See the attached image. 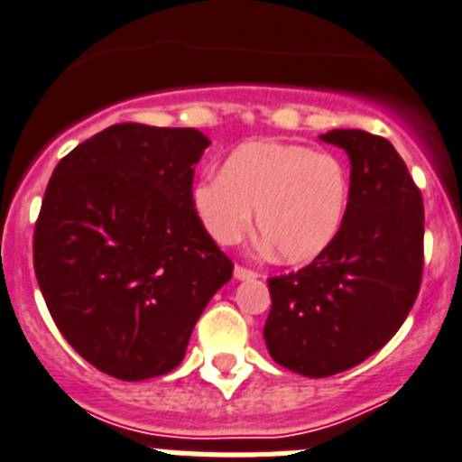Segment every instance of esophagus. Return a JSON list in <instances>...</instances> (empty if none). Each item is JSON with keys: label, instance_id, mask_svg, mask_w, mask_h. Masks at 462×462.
<instances>
[{"label": "esophagus", "instance_id": "esophagus-1", "mask_svg": "<svg viewBox=\"0 0 462 462\" xmlns=\"http://www.w3.org/2000/svg\"><path fill=\"white\" fill-rule=\"evenodd\" d=\"M258 272H254V270H246V267H239V264H236L235 267V279L236 281H254V279H258Z\"/></svg>", "mask_w": 462, "mask_h": 462}]
</instances>
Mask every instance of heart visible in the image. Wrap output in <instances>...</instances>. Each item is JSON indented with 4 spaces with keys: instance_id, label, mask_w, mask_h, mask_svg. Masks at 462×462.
Here are the masks:
<instances>
[{
    "instance_id": "1",
    "label": "heart",
    "mask_w": 462,
    "mask_h": 462,
    "mask_svg": "<svg viewBox=\"0 0 462 462\" xmlns=\"http://www.w3.org/2000/svg\"><path fill=\"white\" fill-rule=\"evenodd\" d=\"M204 230L223 246L258 230L279 260L291 264L320 255L342 230L348 179L330 153L283 142L235 148L223 171L207 174L192 190Z\"/></svg>"
}]
</instances>
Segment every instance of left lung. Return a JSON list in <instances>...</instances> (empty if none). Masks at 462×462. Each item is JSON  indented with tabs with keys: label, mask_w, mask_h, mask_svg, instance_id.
<instances>
[{
	"label": "left lung",
	"mask_w": 462,
	"mask_h": 462,
	"mask_svg": "<svg viewBox=\"0 0 462 462\" xmlns=\"http://www.w3.org/2000/svg\"><path fill=\"white\" fill-rule=\"evenodd\" d=\"M320 142L351 160L346 216L314 263L267 281L263 332L276 363L311 379L379 351L414 307L423 274V198L393 143L365 130H332Z\"/></svg>",
	"instance_id": "left-lung-1"
}]
</instances>
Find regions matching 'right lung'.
Returning <instances> with one entry per match:
<instances>
[{
	"label": "right lung",
	"mask_w": 462,
	"mask_h": 462,
	"mask_svg": "<svg viewBox=\"0 0 462 462\" xmlns=\"http://www.w3.org/2000/svg\"><path fill=\"white\" fill-rule=\"evenodd\" d=\"M208 143L195 127L120 123L79 143L48 181L34 274L58 330L104 374L143 381L174 370L232 279L192 207Z\"/></svg>",
	"instance_id": "right-lung-1"
}]
</instances>
